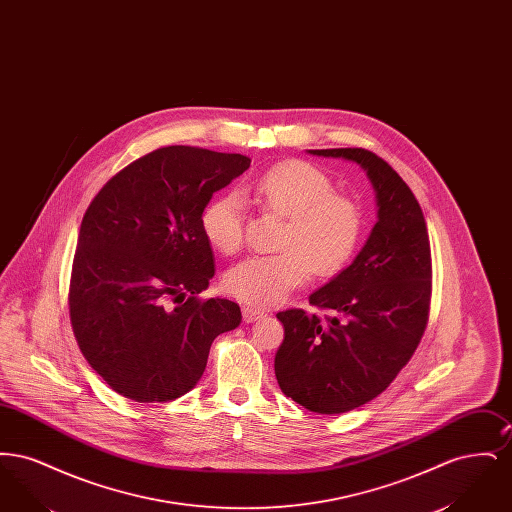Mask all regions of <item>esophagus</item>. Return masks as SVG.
<instances>
[{
  "mask_svg": "<svg viewBox=\"0 0 512 512\" xmlns=\"http://www.w3.org/2000/svg\"><path fill=\"white\" fill-rule=\"evenodd\" d=\"M242 315H244L245 322H255L257 318L263 317V313L257 311V309H253V307H244V309H242Z\"/></svg>",
  "mask_w": 512,
  "mask_h": 512,
  "instance_id": "34e87169",
  "label": "esophagus"
}]
</instances>
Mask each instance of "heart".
<instances>
[{
  "mask_svg": "<svg viewBox=\"0 0 512 512\" xmlns=\"http://www.w3.org/2000/svg\"><path fill=\"white\" fill-rule=\"evenodd\" d=\"M255 199L286 222L276 255L249 257L224 276V288L247 307H272L299 288L311 272L332 276L357 251L363 219L357 203L334 192L332 178L315 165L290 159L272 165L255 182ZM207 242L224 255L244 242V203L238 194L213 197L201 211Z\"/></svg>",
  "mask_w": 512,
  "mask_h": 512,
  "instance_id": "obj_1",
  "label": "heart"
}]
</instances>
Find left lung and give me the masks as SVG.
Returning a JSON list of instances; mask_svg holds the SVG:
<instances>
[{
    "label": "left lung",
    "instance_id": "obj_1",
    "mask_svg": "<svg viewBox=\"0 0 512 512\" xmlns=\"http://www.w3.org/2000/svg\"><path fill=\"white\" fill-rule=\"evenodd\" d=\"M309 153L357 163L378 205L355 261L309 297L330 317L276 315L284 324L274 357L280 390L313 413L340 414L378 397L411 361L428 324L432 255L416 197L382 157L363 147Z\"/></svg>",
    "mask_w": 512,
    "mask_h": 512
}]
</instances>
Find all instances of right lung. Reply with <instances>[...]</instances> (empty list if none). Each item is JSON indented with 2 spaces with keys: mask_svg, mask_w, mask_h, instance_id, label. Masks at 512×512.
<instances>
[{
  "mask_svg": "<svg viewBox=\"0 0 512 512\" xmlns=\"http://www.w3.org/2000/svg\"><path fill=\"white\" fill-rule=\"evenodd\" d=\"M251 159L159 147L92 199L74 253L69 313L84 359L122 397L165 403L194 388L238 303L199 299L215 274L201 211Z\"/></svg>",
  "mask_w": 512,
  "mask_h": 512,
  "instance_id": "obj_1",
  "label": "right lung"
}]
</instances>
